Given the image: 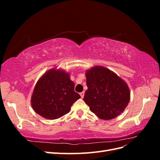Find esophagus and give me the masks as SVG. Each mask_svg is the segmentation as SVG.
I'll use <instances>...</instances> for the list:
<instances>
[{"label":"esophagus","instance_id":"1","mask_svg":"<svg viewBox=\"0 0 160 160\" xmlns=\"http://www.w3.org/2000/svg\"><path fill=\"white\" fill-rule=\"evenodd\" d=\"M84 95H85V92H84V91H83V92H81V93H80V95H81V98H83Z\"/></svg>","mask_w":160,"mask_h":160}]
</instances>
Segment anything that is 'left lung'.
I'll use <instances>...</instances> for the list:
<instances>
[{
	"instance_id": "8db88e82",
	"label": "left lung",
	"mask_w": 160,
	"mask_h": 160,
	"mask_svg": "<svg viewBox=\"0 0 160 160\" xmlns=\"http://www.w3.org/2000/svg\"><path fill=\"white\" fill-rule=\"evenodd\" d=\"M87 86L83 100L97 117L110 120L128 106L130 91L126 82L105 67L96 65L85 72Z\"/></svg>"
}]
</instances>
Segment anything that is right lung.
Segmentation results:
<instances>
[{"instance_id": "obj_1", "label": "right lung", "mask_w": 160, "mask_h": 160, "mask_svg": "<svg viewBox=\"0 0 160 160\" xmlns=\"http://www.w3.org/2000/svg\"><path fill=\"white\" fill-rule=\"evenodd\" d=\"M74 88L69 72L52 68L37 81L31 95L32 108L45 119L59 118L69 113L72 105L81 98Z\"/></svg>"}]
</instances>
